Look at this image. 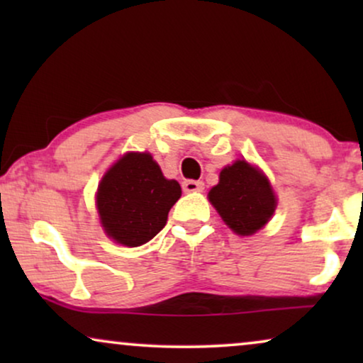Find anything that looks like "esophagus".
Returning <instances> with one entry per match:
<instances>
[{"mask_svg": "<svg viewBox=\"0 0 363 363\" xmlns=\"http://www.w3.org/2000/svg\"><path fill=\"white\" fill-rule=\"evenodd\" d=\"M203 182H196V180H185L183 182V190L186 193H193V191H203Z\"/></svg>", "mask_w": 363, "mask_h": 363, "instance_id": "esophagus-1", "label": "esophagus"}]
</instances>
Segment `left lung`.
<instances>
[{
	"label": "left lung",
	"mask_w": 363,
	"mask_h": 363,
	"mask_svg": "<svg viewBox=\"0 0 363 363\" xmlns=\"http://www.w3.org/2000/svg\"><path fill=\"white\" fill-rule=\"evenodd\" d=\"M223 221L238 235L261 230L276 210V196L267 178L246 160L223 168L220 183L208 193Z\"/></svg>",
	"instance_id": "obj_1"
}]
</instances>
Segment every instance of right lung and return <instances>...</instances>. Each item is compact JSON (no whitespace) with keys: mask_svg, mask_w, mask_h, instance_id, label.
<instances>
[{"mask_svg":"<svg viewBox=\"0 0 363 363\" xmlns=\"http://www.w3.org/2000/svg\"><path fill=\"white\" fill-rule=\"evenodd\" d=\"M182 196L150 153H127L102 178L97 210L104 230L123 246H140L167 225L170 208Z\"/></svg>","mask_w":363,"mask_h":363,"instance_id":"add662e5","label":"right lung"}]
</instances>
